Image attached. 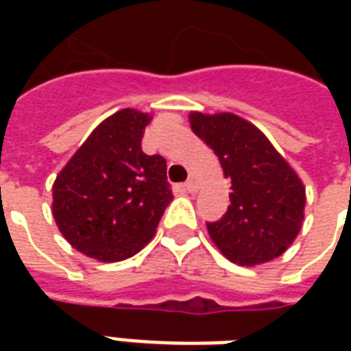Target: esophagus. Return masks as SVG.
<instances>
[{
    "label": "esophagus",
    "mask_w": 351,
    "mask_h": 351,
    "mask_svg": "<svg viewBox=\"0 0 351 351\" xmlns=\"http://www.w3.org/2000/svg\"><path fill=\"white\" fill-rule=\"evenodd\" d=\"M184 188H186V190L190 191V193H193V191H197V188H199L197 178H193V176H191L190 180H188V182L184 184Z\"/></svg>",
    "instance_id": "1"
}]
</instances>
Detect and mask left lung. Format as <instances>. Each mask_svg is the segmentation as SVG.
<instances>
[{"label": "left lung", "mask_w": 351, "mask_h": 351, "mask_svg": "<svg viewBox=\"0 0 351 351\" xmlns=\"http://www.w3.org/2000/svg\"><path fill=\"white\" fill-rule=\"evenodd\" d=\"M193 133L218 156L231 193L228 213L206 229L233 263H267L299 235L304 218V186L269 138L231 112H191Z\"/></svg>", "instance_id": "1"}]
</instances>
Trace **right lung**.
Here are the masks:
<instances>
[{
  "label": "right lung",
  "mask_w": 351,
  "mask_h": 351,
  "mask_svg": "<svg viewBox=\"0 0 351 351\" xmlns=\"http://www.w3.org/2000/svg\"><path fill=\"white\" fill-rule=\"evenodd\" d=\"M150 120L135 108L108 116L56 176L52 214L58 229L90 258L135 256L173 201L165 158L141 148Z\"/></svg>",
  "instance_id": "add662e5"
}]
</instances>
